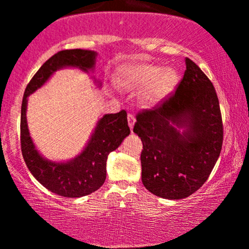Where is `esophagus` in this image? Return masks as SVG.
<instances>
[{
  "instance_id": "obj_1",
  "label": "esophagus",
  "mask_w": 249,
  "mask_h": 249,
  "mask_svg": "<svg viewBox=\"0 0 249 249\" xmlns=\"http://www.w3.org/2000/svg\"><path fill=\"white\" fill-rule=\"evenodd\" d=\"M127 122H128V126H130L131 130H133L134 123H136V118H134L133 115H128L127 116Z\"/></svg>"
}]
</instances>
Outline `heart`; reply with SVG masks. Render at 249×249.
<instances>
[{
    "label": "heart",
    "instance_id": "heart-1",
    "mask_svg": "<svg viewBox=\"0 0 249 249\" xmlns=\"http://www.w3.org/2000/svg\"><path fill=\"white\" fill-rule=\"evenodd\" d=\"M115 82L122 90L139 92V104L151 108L172 95L179 84V75L172 68L164 69L150 63H128L119 68Z\"/></svg>",
    "mask_w": 249,
    "mask_h": 249
}]
</instances>
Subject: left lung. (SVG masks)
Listing matches in <instances>:
<instances>
[{
	"label": "left lung",
	"instance_id": "8db88e82",
	"mask_svg": "<svg viewBox=\"0 0 249 249\" xmlns=\"http://www.w3.org/2000/svg\"><path fill=\"white\" fill-rule=\"evenodd\" d=\"M215 89L186 58L173 96L138 113L133 132L142 142V181L159 198L179 200L198 191L218 160L224 138Z\"/></svg>",
	"mask_w": 249,
	"mask_h": 249
}]
</instances>
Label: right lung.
Instances as JSON below:
<instances>
[{"instance_id":"obj_1","label":"right lung","mask_w":249,"mask_h":249,"mask_svg":"<svg viewBox=\"0 0 249 249\" xmlns=\"http://www.w3.org/2000/svg\"><path fill=\"white\" fill-rule=\"evenodd\" d=\"M98 53L93 50L72 49L59 51L50 57L31 78L24 91L21 107V148L28 168L39 184L50 192L67 198L88 196L104 184L107 160L110 152L119 147L130 134L127 115L124 110L107 113L98 119L82 152L69 160L55 161L45 158L31 138L27 122L28 97L42 88L56 71L75 68L90 73L95 70ZM97 88L101 81L93 78Z\"/></svg>"}]
</instances>
